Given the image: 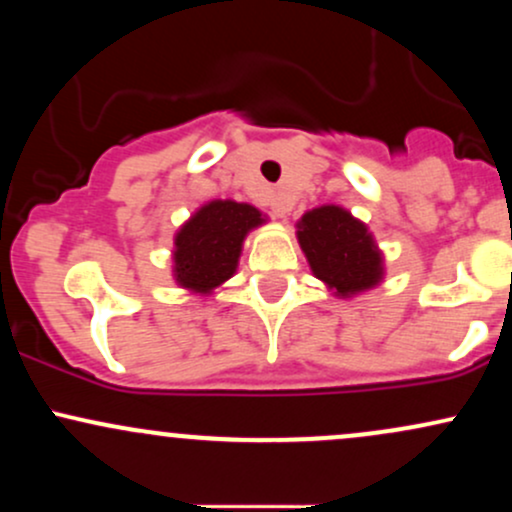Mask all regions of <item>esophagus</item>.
Here are the masks:
<instances>
[{
	"instance_id": "34e87169",
	"label": "esophagus",
	"mask_w": 512,
	"mask_h": 512,
	"mask_svg": "<svg viewBox=\"0 0 512 512\" xmlns=\"http://www.w3.org/2000/svg\"><path fill=\"white\" fill-rule=\"evenodd\" d=\"M269 207H272V214L276 216V219H286V216L291 214L293 202L284 195V192H276V195L272 197V202H269Z\"/></svg>"
}]
</instances>
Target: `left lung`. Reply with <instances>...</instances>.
<instances>
[{"instance_id":"8db88e82","label":"left lung","mask_w":512,"mask_h":512,"mask_svg":"<svg viewBox=\"0 0 512 512\" xmlns=\"http://www.w3.org/2000/svg\"><path fill=\"white\" fill-rule=\"evenodd\" d=\"M296 238L310 272L337 298H354L385 279V255L361 219L339 204H322L298 219Z\"/></svg>"}]
</instances>
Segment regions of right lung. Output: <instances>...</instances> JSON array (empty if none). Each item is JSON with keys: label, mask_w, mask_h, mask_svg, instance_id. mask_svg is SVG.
Listing matches in <instances>:
<instances>
[{"label": "right lung", "mask_w": 512, "mask_h": 512, "mask_svg": "<svg viewBox=\"0 0 512 512\" xmlns=\"http://www.w3.org/2000/svg\"><path fill=\"white\" fill-rule=\"evenodd\" d=\"M267 223V214L248 202L211 199L173 236V281L195 296H211L236 274L250 231Z\"/></svg>", "instance_id": "right-lung-1"}]
</instances>
